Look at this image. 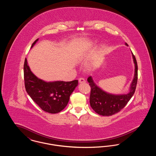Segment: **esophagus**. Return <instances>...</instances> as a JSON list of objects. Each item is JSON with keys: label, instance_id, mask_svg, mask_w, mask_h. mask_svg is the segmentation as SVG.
<instances>
[{"label": "esophagus", "instance_id": "obj_1", "mask_svg": "<svg viewBox=\"0 0 156 156\" xmlns=\"http://www.w3.org/2000/svg\"><path fill=\"white\" fill-rule=\"evenodd\" d=\"M79 82L81 83H84V82H85V80L83 78H79Z\"/></svg>", "mask_w": 156, "mask_h": 156}]
</instances>
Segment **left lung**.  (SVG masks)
Segmentation results:
<instances>
[{"mask_svg": "<svg viewBox=\"0 0 156 156\" xmlns=\"http://www.w3.org/2000/svg\"><path fill=\"white\" fill-rule=\"evenodd\" d=\"M126 45L127 44H126ZM135 72L133 81L130 85V92L125 95H113L104 91L94 82L91 76L87 80L90 87L89 102L91 108L98 114L102 116H111L120 111L133 95L137 82V63L132 53Z\"/></svg>", "mask_w": 156, "mask_h": 156, "instance_id": "8db88e82", "label": "left lung"}]
</instances>
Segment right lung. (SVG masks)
Wrapping results in <instances>:
<instances>
[{
	"label": "right lung",
	"mask_w": 156,
	"mask_h": 156,
	"mask_svg": "<svg viewBox=\"0 0 156 156\" xmlns=\"http://www.w3.org/2000/svg\"><path fill=\"white\" fill-rule=\"evenodd\" d=\"M38 40L34 41L31 48ZM24 80L25 88L31 98L42 110L50 113H57L66 108L78 83V80L44 81L32 73L26 58L24 64Z\"/></svg>",
	"instance_id": "right-lung-1"
}]
</instances>
